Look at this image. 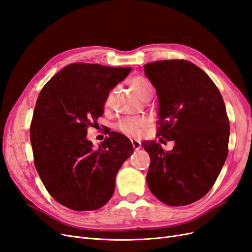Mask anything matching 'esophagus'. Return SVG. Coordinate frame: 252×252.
I'll list each match as a JSON object with an SVG mask.
<instances>
[{"label":"esophagus","mask_w":252,"mask_h":252,"mask_svg":"<svg viewBox=\"0 0 252 252\" xmlns=\"http://www.w3.org/2000/svg\"><path fill=\"white\" fill-rule=\"evenodd\" d=\"M131 143H132V146H133V148L135 150H138V149H140L142 147V144H141V142L139 140L131 139Z\"/></svg>","instance_id":"34e87169"}]
</instances>
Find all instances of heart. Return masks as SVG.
<instances>
[{
  "instance_id": "1",
  "label": "heart",
  "mask_w": 252,
  "mask_h": 252,
  "mask_svg": "<svg viewBox=\"0 0 252 252\" xmlns=\"http://www.w3.org/2000/svg\"><path fill=\"white\" fill-rule=\"evenodd\" d=\"M129 85H130L133 93L138 95L140 98L146 97L147 95H151L154 88H152L151 83L148 79H146L143 75H135L130 81H129ZM113 93L108 94L105 100V107L107 108L111 103ZM147 125V120L142 117H126L121 119L116 124V128L119 131L123 132L128 135L138 136L142 133L143 129Z\"/></svg>"
}]
</instances>
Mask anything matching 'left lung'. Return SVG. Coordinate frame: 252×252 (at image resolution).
<instances>
[{
	"label": "left lung",
	"instance_id": "obj_1",
	"mask_svg": "<svg viewBox=\"0 0 252 252\" xmlns=\"http://www.w3.org/2000/svg\"><path fill=\"white\" fill-rule=\"evenodd\" d=\"M159 102L157 136L174 141L165 151L156 141L142 143L150 157L147 184L166 205L196 202L215 185L228 156L229 119L208 74L186 60L144 65Z\"/></svg>",
	"mask_w": 252,
	"mask_h": 252
}]
</instances>
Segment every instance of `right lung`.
Returning a JSON list of instances; mask_svg holds the SVG:
<instances>
[{
	"mask_svg": "<svg viewBox=\"0 0 252 252\" xmlns=\"http://www.w3.org/2000/svg\"><path fill=\"white\" fill-rule=\"evenodd\" d=\"M130 67L67 65L45 84L30 124L33 162L49 194L65 207L87 211L107 203L121 166L132 155L127 136L110 132L94 149L87 129L103 116L112 89Z\"/></svg>",
	"mask_w": 252,
	"mask_h": 252,
	"instance_id": "obj_1",
	"label": "right lung"
}]
</instances>
